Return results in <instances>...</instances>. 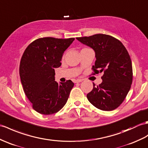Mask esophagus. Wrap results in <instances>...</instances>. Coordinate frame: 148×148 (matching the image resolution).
<instances>
[{
  "mask_svg": "<svg viewBox=\"0 0 148 148\" xmlns=\"http://www.w3.org/2000/svg\"><path fill=\"white\" fill-rule=\"evenodd\" d=\"M83 81V79H77L74 80L75 83H77V82H80Z\"/></svg>",
  "mask_w": 148,
  "mask_h": 148,
  "instance_id": "obj_1",
  "label": "esophagus"
}]
</instances>
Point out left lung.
I'll return each mask as SVG.
<instances>
[{
  "label": "left lung",
  "instance_id": "1",
  "mask_svg": "<svg viewBox=\"0 0 148 148\" xmlns=\"http://www.w3.org/2000/svg\"><path fill=\"white\" fill-rule=\"evenodd\" d=\"M95 51V74L103 73L102 82L87 95L91 103L104 111H111L121 105L132 82L130 57L123 45L115 38L104 34L76 38Z\"/></svg>",
  "mask_w": 148,
  "mask_h": 148
}]
</instances>
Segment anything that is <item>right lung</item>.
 <instances>
[{"label": "right lung", "instance_id": "add662e5", "mask_svg": "<svg viewBox=\"0 0 148 148\" xmlns=\"http://www.w3.org/2000/svg\"><path fill=\"white\" fill-rule=\"evenodd\" d=\"M74 38H38L30 43L20 62L19 75L24 91L33 108L41 114L57 113L66 105L74 82L55 81V68L61 66L64 52Z\"/></svg>", "mask_w": 148, "mask_h": 148}]
</instances>
